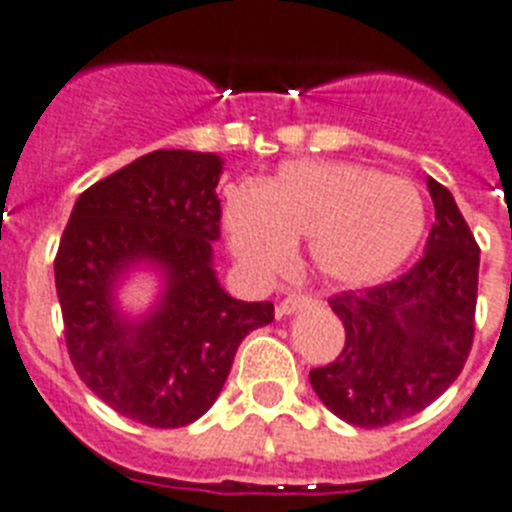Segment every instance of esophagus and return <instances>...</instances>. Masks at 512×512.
I'll return each instance as SVG.
<instances>
[{
  "mask_svg": "<svg viewBox=\"0 0 512 512\" xmlns=\"http://www.w3.org/2000/svg\"><path fill=\"white\" fill-rule=\"evenodd\" d=\"M309 304H311V296H306V293H291V296H286V299L278 304L275 314H278V317H288V314L304 309V306Z\"/></svg>",
  "mask_w": 512,
  "mask_h": 512,
  "instance_id": "34e87169",
  "label": "esophagus"
}]
</instances>
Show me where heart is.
Listing matches in <instances>:
<instances>
[{
    "label": "heart",
    "mask_w": 512,
    "mask_h": 512,
    "mask_svg": "<svg viewBox=\"0 0 512 512\" xmlns=\"http://www.w3.org/2000/svg\"><path fill=\"white\" fill-rule=\"evenodd\" d=\"M224 224L234 255L257 273H281L293 242L309 239L322 278L371 286L417 250L428 213L410 180L355 162H286L262 188L226 190Z\"/></svg>",
    "instance_id": "1"
}]
</instances>
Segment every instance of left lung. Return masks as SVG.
Here are the masks:
<instances>
[{
    "mask_svg": "<svg viewBox=\"0 0 512 512\" xmlns=\"http://www.w3.org/2000/svg\"><path fill=\"white\" fill-rule=\"evenodd\" d=\"M435 206L425 255L397 281L330 299L345 348L311 368L317 397L340 420L384 428L417 415L459 379L474 342L479 247L453 195L428 177Z\"/></svg>",
    "mask_w": 512,
    "mask_h": 512,
    "instance_id": "8db88e82",
    "label": "left lung"
}]
</instances>
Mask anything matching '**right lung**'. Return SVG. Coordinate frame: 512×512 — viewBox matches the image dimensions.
<instances>
[{
    "instance_id": "obj_1",
    "label": "right lung",
    "mask_w": 512,
    "mask_h": 512,
    "mask_svg": "<svg viewBox=\"0 0 512 512\" xmlns=\"http://www.w3.org/2000/svg\"><path fill=\"white\" fill-rule=\"evenodd\" d=\"M216 154L159 149L84 190L53 260L66 350L79 379L118 415L149 428L190 425L224 389L239 342L273 322L270 301L219 286ZM136 264L163 273L155 309L128 320L114 288Z\"/></svg>"
}]
</instances>
